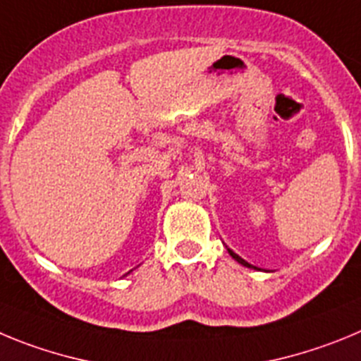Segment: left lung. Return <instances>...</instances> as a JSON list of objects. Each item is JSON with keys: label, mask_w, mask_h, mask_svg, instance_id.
Listing matches in <instances>:
<instances>
[{"label": "left lung", "mask_w": 361, "mask_h": 361, "mask_svg": "<svg viewBox=\"0 0 361 361\" xmlns=\"http://www.w3.org/2000/svg\"><path fill=\"white\" fill-rule=\"evenodd\" d=\"M228 253H230V255H232V257H233V259H235V261H237V262H239V264L246 266V268H253V269H257V268H255V266H252V264H250V262H246V261H245V259H241V257H239V255H237V253H233V252H232V250H230V248H228Z\"/></svg>", "instance_id": "obj_1"}]
</instances>
